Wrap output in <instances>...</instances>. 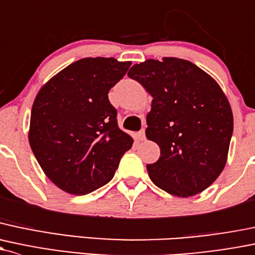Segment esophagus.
<instances>
[{
    "label": "esophagus",
    "instance_id": "1",
    "mask_svg": "<svg viewBox=\"0 0 255 255\" xmlns=\"http://www.w3.org/2000/svg\"><path fill=\"white\" fill-rule=\"evenodd\" d=\"M136 138H138V140H145V130L141 129L140 132L136 133Z\"/></svg>",
    "mask_w": 255,
    "mask_h": 255
}]
</instances>
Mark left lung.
Listing matches in <instances>:
<instances>
[{
    "mask_svg": "<svg viewBox=\"0 0 255 255\" xmlns=\"http://www.w3.org/2000/svg\"><path fill=\"white\" fill-rule=\"evenodd\" d=\"M128 77L152 96L145 135L161 152L146 166L150 179L175 197L203 192L225 168L234 132L224 90L202 68L177 57L149 58Z\"/></svg>",
    "mask_w": 255,
    "mask_h": 255,
    "instance_id": "left-lung-1",
    "label": "left lung"
}]
</instances>
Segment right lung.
<instances>
[{
    "mask_svg": "<svg viewBox=\"0 0 255 255\" xmlns=\"http://www.w3.org/2000/svg\"><path fill=\"white\" fill-rule=\"evenodd\" d=\"M132 62L76 61L47 80L31 107L29 144L40 167L63 192L84 195L111 181L133 138L120 129L109 90Z\"/></svg>",
    "mask_w": 255,
    "mask_h": 255,
    "instance_id": "right-lung-1",
    "label": "right lung"
}]
</instances>
